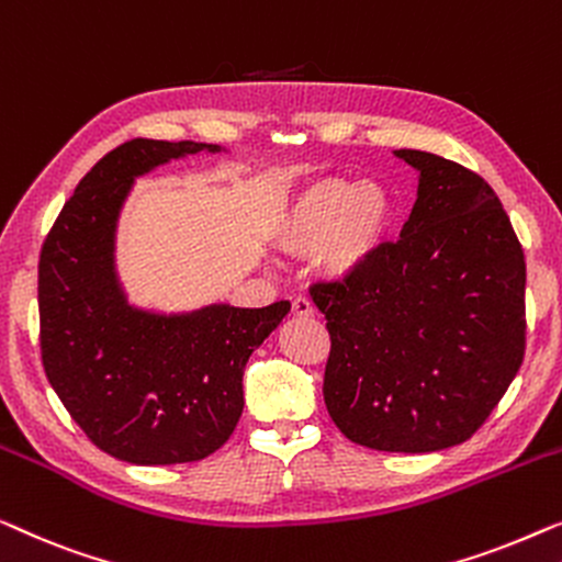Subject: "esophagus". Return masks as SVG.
<instances>
[{"instance_id": "1", "label": "esophagus", "mask_w": 562, "mask_h": 562, "mask_svg": "<svg viewBox=\"0 0 562 562\" xmlns=\"http://www.w3.org/2000/svg\"><path fill=\"white\" fill-rule=\"evenodd\" d=\"M292 315H295V318H313L315 307H313L311 300L295 297V300H292Z\"/></svg>"}]
</instances>
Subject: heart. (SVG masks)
Wrapping results in <instances>:
<instances>
[{
    "instance_id": "1",
    "label": "heart",
    "mask_w": 562,
    "mask_h": 562,
    "mask_svg": "<svg viewBox=\"0 0 562 562\" xmlns=\"http://www.w3.org/2000/svg\"><path fill=\"white\" fill-rule=\"evenodd\" d=\"M397 203L384 183L321 178L284 205L274 241L292 257H313L328 280H349L374 262L390 241Z\"/></svg>"
}]
</instances>
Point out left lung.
Returning a JSON list of instances; mask_svg holds the SVG:
<instances>
[{"label": "left lung", "mask_w": 562, "mask_h": 562, "mask_svg": "<svg viewBox=\"0 0 562 562\" xmlns=\"http://www.w3.org/2000/svg\"><path fill=\"white\" fill-rule=\"evenodd\" d=\"M400 239L344 282L313 284L330 357L323 397L338 430L390 453L469 440L525 357V255L492 186L423 149Z\"/></svg>", "instance_id": "obj_1"}]
</instances>
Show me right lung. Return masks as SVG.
<instances>
[{"mask_svg":"<svg viewBox=\"0 0 562 562\" xmlns=\"http://www.w3.org/2000/svg\"><path fill=\"white\" fill-rule=\"evenodd\" d=\"M203 149L221 153L191 139L124 142L86 172L41 251L47 382L93 446L126 463H191L224 446L244 409V367L290 313L288 300L188 313L126 300L114 251L134 178Z\"/></svg>","mask_w":562,"mask_h":562,"instance_id":"1","label":"right lung"}]
</instances>
